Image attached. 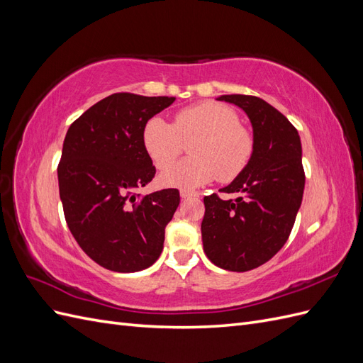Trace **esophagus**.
Instances as JSON below:
<instances>
[{"mask_svg":"<svg viewBox=\"0 0 363 363\" xmlns=\"http://www.w3.org/2000/svg\"><path fill=\"white\" fill-rule=\"evenodd\" d=\"M180 196L183 200H186V199H195V196H199V194L192 191H180Z\"/></svg>","mask_w":363,"mask_h":363,"instance_id":"34e87169","label":"esophagus"}]
</instances>
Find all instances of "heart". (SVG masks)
Returning a JSON list of instances; mask_svg holds the SVG:
<instances>
[{
    "label": "heart",
    "instance_id": "b5f03b06",
    "mask_svg": "<svg viewBox=\"0 0 363 363\" xmlns=\"http://www.w3.org/2000/svg\"><path fill=\"white\" fill-rule=\"evenodd\" d=\"M232 107L203 101L183 108L174 123L155 116L142 130V145L159 169L168 168L182 151L183 142H194L191 157L162 172L160 180L175 188H196L221 177L233 180L248 164L255 140Z\"/></svg>",
    "mask_w": 363,
    "mask_h": 363
}]
</instances>
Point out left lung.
Masks as SVG:
<instances>
[{
	"label": "left lung",
	"instance_id": "1",
	"mask_svg": "<svg viewBox=\"0 0 363 363\" xmlns=\"http://www.w3.org/2000/svg\"><path fill=\"white\" fill-rule=\"evenodd\" d=\"M247 113L255 150L238 177L221 191L239 194L221 200L204 196L201 238L216 267L244 272L268 262L286 242L303 200L304 169L298 131L276 107L251 95H221Z\"/></svg>",
	"mask_w": 363,
	"mask_h": 363
}]
</instances>
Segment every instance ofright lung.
I'll return each mask as SVG.
<instances>
[{
  "label": "right lung",
  "mask_w": 363,
  "mask_h": 363,
  "mask_svg": "<svg viewBox=\"0 0 363 363\" xmlns=\"http://www.w3.org/2000/svg\"><path fill=\"white\" fill-rule=\"evenodd\" d=\"M172 96L113 94L75 119L57 168L65 219L82 250L115 272H136L163 250L164 227L180 204L177 189L139 199L156 168L142 145V130Z\"/></svg>",
  "instance_id": "add662e5"
}]
</instances>
